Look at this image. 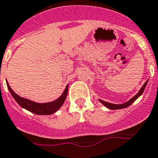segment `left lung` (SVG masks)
<instances>
[{
	"label": "left lung",
	"instance_id": "8db88e82",
	"mask_svg": "<svg viewBox=\"0 0 158 158\" xmlns=\"http://www.w3.org/2000/svg\"><path fill=\"white\" fill-rule=\"evenodd\" d=\"M147 83H148V80L147 81L145 82V84L142 86V88L140 89V90L139 91L138 93L136 94L135 95H134V96L131 98V99H130L128 101V102H124V103H121V104H114V103H111V102H106V101H103L102 100V99H99V102H101V103L102 104V105H104L106 108H108V109L110 110H120V109H124V108H126L128 107V106H129L130 105H131V103H133V102H135V100H136L137 99H138L139 97L141 96L142 94L143 93V92H144V89H145L146 86H147Z\"/></svg>",
	"mask_w": 158,
	"mask_h": 158
}]
</instances>
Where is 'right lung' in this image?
Masks as SVG:
<instances>
[{
  "mask_svg": "<svg viewBox=\"0 0 158 158\" xmlns=\"http://www.w3.org/2000/svg\"><path fill=\"white\" fill-rule=\"evenodd\" d=\"M6 82L7 86H8V89L9 90L10 93L11 94V95L14 98V99L16 101L17 103L21 107L27 110L31 113L38 114V115H50V114H54L56 111L59 110L60 109V107L63 105L65 100H66L68 93V87H69V85H66V89L63 91V94L57 99H56V100L52 101V102H44V103H39V102H34V101L30 100V99H26V98H23V97L17 95L11 89V88L10 87L9 84H8V82L7 81Z\"/></svg>",
  "mask_w": 158,
  "mask_h": 158,
  "instance_id": "right-lung-1",
  "label": "right lung"
}]
</instances>
